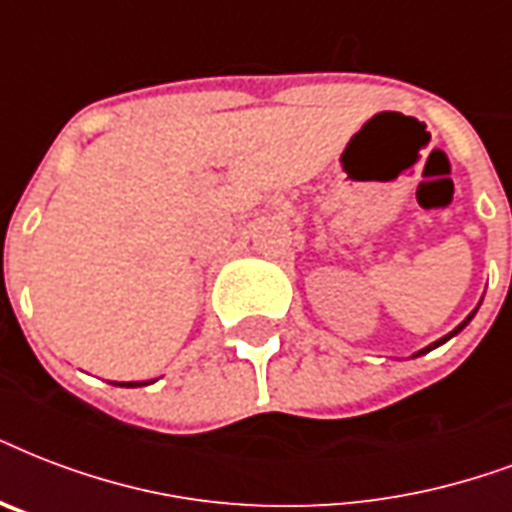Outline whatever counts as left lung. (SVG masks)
Masks as SVG:
<instances>
[{
  "label": "left lung",
  "instance_id": "1",
  "mask_svg": "<svg viewBox=\"0 0 512 512\" xmlns=\"http://www.w3.org/2000/svg\"><path fill=\"white\" fill-rule=\"evenodd\" d=\"M475 311H478V308H475ZM475 311H470V314H467V319H464V322H459V325H456V327H454V330H451V333H448V335H443V338H438V341H435V343H429L427 349H421V351H416V354H413V357H421V354H427V351H432V349H438L440 343H446V341H448V338H454V335H456V333H462L464 327L470 325V319H473V317H475Z\"/></svg>",
  "mask_w": 512,
  "mask_h": 512
}]
</instances>
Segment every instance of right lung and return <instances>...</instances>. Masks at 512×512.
I'll list each match as a JSON object with an SVG mask.
<instances>
[{"label":"right lung","mask_w":512,"mask_h":512,"mask_svg":"<svg viewBox=\"0 0 512 512\" xmlns=\"http://www.w3.org/2000/svg\"><path fill=\"white\" fill-rule=\"evenodd\" d=\"M152 381H123V384H115V386H147Z\"/></svg>","instance_id":"add662e5"}]
</instances>
